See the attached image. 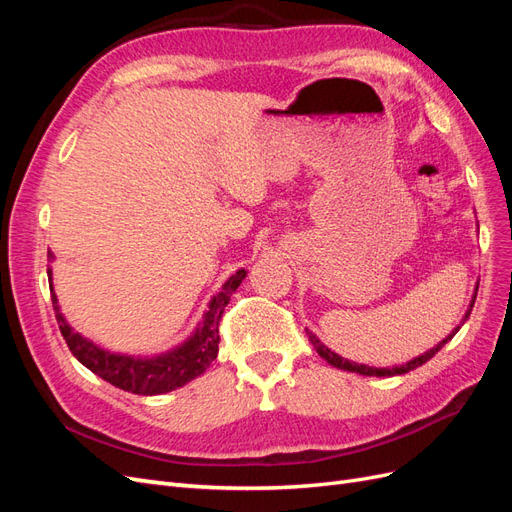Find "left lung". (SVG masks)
<instances>
[{"mask_svg":"<svg viewBox=\"0 0 512 512\" xmlns=\"http://www.w3.org/2000/svg\"><path fill=\"white\" fill-rule=\"evenodd\" d=\"M476 290H478V286L474 288V294H472V301H470V305H468V312H466V316L461 318V324L466 322L468 318H470V312H472V307H474V301H476ZM461 324H457V327L448 333L440 344H436L433 346L431 350H427V352H423V354H418V356H414L412 361H408V363H404V365H395V367H369V365H359V363H354V361H348V359H344V356H339L337 352H333L331 348H327L324 346L320 339L307 329V337H309V342L314 344V348H316V352L322 356L324 361H327L329 365H333V367H337V369H344V371H352V374H361V376H401V374H408V371H412V369H416V367H421L423 363H427L431 356H436L440 350H442V346L446 344V342H451V339L455 337V333L461 329Z\"/></svg>","mask_w":512,"mask_h":512,"instance_id":"left-lung-1","label":"left lung"}]
</instances>
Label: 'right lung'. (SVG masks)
<instances>
[{
  "label": "right lung",
  "mask_w": 512,
  "mask_h": 512,
  "mask_svg": "<svg viewBox=\"0 0 512 512\" xmlns=\"http://www.w3.org/2000/svg\"><path fill=\"white\" fill-rule=\"evenodd\" d=\"M53 262V254H46ZM247 271L239 269L232 273L224 282L222 290L209 301L207 312L203 320L198 322L194 333L175 346L173 350H166L162 354L153 356H132V354H119L104 350L91 339L83 337L79 331H74L66 316L61 314L59 299L53 292V271L49 269V286H51V299L55 318L59 324V331L64 335L70 352L79 359L89 371H94L102 380L111 382L121 391L136 393V395H162L168 391H175L179 386L188 384L190 380L198 378L203 371L215 361L218 356L220 344V318L224 314V307L228 305L232 292L239 288L245 280Z\"/></svg>",
  "instance_id": "add662e5"
}]
</instances>
